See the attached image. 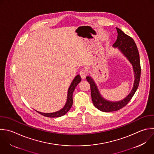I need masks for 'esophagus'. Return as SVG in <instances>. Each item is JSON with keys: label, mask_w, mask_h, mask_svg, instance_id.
<instances>
[{"label": "esophagus", "mask_w": 154, "mask_h": 154, "mask_svg": "<svg viewBox=\"0 0 154 154\" xmlns=\"http://www.w3.org/2000/svg\"><path fill=\"white\" fill-rule=\"evenodd\" d=\"M79 75H80L81 78H82V79H85V77H86L87 72H86L85 70H81L80 71V72H79Z\"/></svg>", "instance_id": "34e87169"}]
</instances>
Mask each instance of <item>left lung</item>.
<instances>
[{
	"label": "left lung",
	"mask_w": 154,
	"mask_h": 154,
	"mask_svg": "<svg viewBox=\"0 0 154 154\" xmlns=\"http://www.w3.org/2000/svg\"><path fill=\"white\" fill-rule=\"evenodd\" d=\"M116 29L118 34L117 38L113 44V47L117 48L132 64L135 79L131 92L125 98L120 101L111 102L106 100L101 96L96 83L91 77L89 76L86 77L87 81L90 85L93 103L96 108L103 112L116 111L127 105L138 88L141 75L140 56L135 42L131 37L125 34L121 29L117 28H116Z\"/></svg>",
	"instance_id": "1"
}]
</instances>
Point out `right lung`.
I'll list each match as a JSON object with an SVG mask.
<instances>
[{
    "label": "right lung",
    "mask_w": 154,
    "mask_h": 154,
    "mask_svg": "<svg viewBox=\"0 0 154 154\" xmlns=\"http://www.w3.org/2000/svg\"><path fill=\"white\" fill-rule=\"evenodd\" d=\"M81 81V78L79 75H78L73 80L72 82L71 83L69 90H68V94H67V102L65 104L64 106L60 110L54 112H51V113H44V112H41L39 111H36L38 112L39 114L46 116L48 117H59L61 116H64L66 114L70 109L73 105V91L75 89V87L77 86V85Z\"/></svg>",
    "instance_id": "right-lung-1"
}]
</instances>
